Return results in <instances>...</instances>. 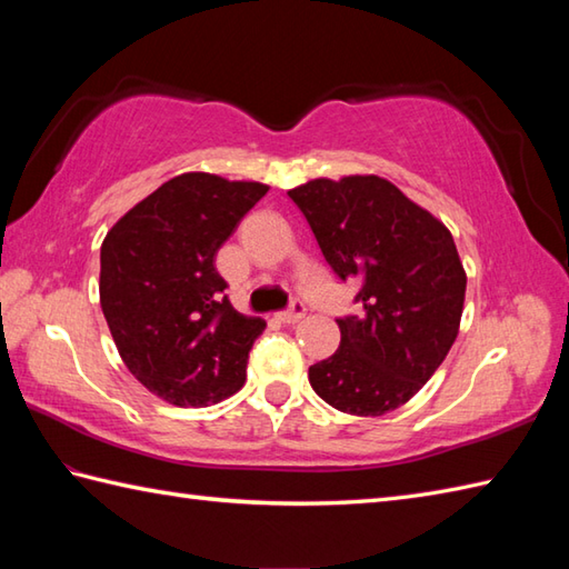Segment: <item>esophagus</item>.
<instances>
[{
    "label": "esophagus",
    "instance_id": "1",
    "mask_svg": "<svg viewBox=\"0 0 569 569\" xmlns=\"http://www.w3.org/2000/svg\"><path fill=\"white\" fill-rule=\"evenodd\" d=\"M276 318L281 320L283 325H293V322H298V320H303V318H306V306L300 303V300H296V303L291 306V310H286V312H278Z\"/></svg>",
    "mask_w": 569,
    "mask_h": 569
}]
</instances>
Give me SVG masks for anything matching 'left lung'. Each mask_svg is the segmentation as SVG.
I'll list each match as a JSON object with an SVG mask.
<instances>
[{
    "instance_id": "1",
    "label": "left lung",
    "mask_w": 569,
    "mask_h": 569,
    "mask_svg": "<svg viewBox=\"0 0 569 569\" xmlns=\"http://www.w3.org/2000/svg\"><path fill=\"white\" fill-rule=\"evenodd\" d=\"M322 257L361 281L359 316L337 320L340 347L308 379L349 416H383L428 383L457 340L467 273L438 217L379 176L312 178L288 190Z\"/></svg>"
}]
</instances>
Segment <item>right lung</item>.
<instances>
[{
	"instance_id": "obj_1",
	"label": "right lung",
	"mask_w": 569,
	"mask_h": 569,
	"mask_svg": "<svg viewBox=\"0 0 569 569\" xmlns=\"http://www.w3.org/2000/svg\"><path fill=\"white\" fill-rule=\"evenodd\" d=\"M269 186L190 171L119 217L100 249V306L117 352L147 389L204 408L247 381L261 318L241 316L214 257Z\"/></svg>"
}]
</instances>
